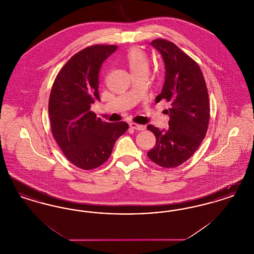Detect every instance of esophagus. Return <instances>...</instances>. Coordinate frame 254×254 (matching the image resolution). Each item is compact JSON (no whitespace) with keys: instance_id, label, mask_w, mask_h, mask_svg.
Listing matches in <instances>:
<instances>
[{"instance_id":"34e87169","label":"esophagus","mask_w":254,"mask_h":254,"mask_svg":"<svg viewBox=\"0 0 254 254\" xmlns=\"http://www.w3.org/2000/svg\"><path fill=\"white\" fill-rule=\"evenodd\" d=\"M129 127L133 128V129H136V130H144L145 129V127L142 126V125H138V124H135V123H130L129 124Z\"/></svg>"}]
</instances>
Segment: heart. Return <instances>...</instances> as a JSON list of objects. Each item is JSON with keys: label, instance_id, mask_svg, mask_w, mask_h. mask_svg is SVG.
I'll list each match as a JSON object with an SVG mask.
<instances>
[{"label": "heart", "instance_id": "b5f03b06", "mask_svg": "<svg viewBox=\"0 0 254 254\" xmlns=\"http://www.w3.org/2000/svg\"><path fill=\"white\" fill-rule=\"evenodd\" d=\"M127 64L131 74L148 70L149 62L145 52L138 48L129 49L127 54Z\"/></svg>", "mask_w": 254, "mask_h": 254}]
</instances>
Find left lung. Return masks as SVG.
Instances as JSON below:
<instances>
[{
  "label": "left lung",
  "mask_w": 254,
  "mask_h": 254,
  "mask_svg": "<svg viewBox=\"0 0 254 254\" xmlns=\"http://www.w3.org/2000/svg\"><path fill=\"white\" fill-rule=\"evenodd\" d=\"M150 45L161 54L166 69L165 84L156 103L170 102L169 129L152 125L156 145L148 158L163 168H176L193 155L205 138L209 121V101L203 73L195 61L176 45L157 39Z\"/></svg>",
  "instance_id": "1"
}]
</instances>
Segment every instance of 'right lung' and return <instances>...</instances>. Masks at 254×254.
Here are the masks:
<instances>
[{"mask_svg": "<svg viewBox=\"0 0 254 254\" xmlns=\"http://www.w3.org/2000/svg\"><path fill=\"white\" fill-rule=\"evenodd\" d=\"M117 46L96 45L73 55L52 85L49 113L52 134L64 156L80 169L106 163L117 139L127 131L126 122L97 118L90 106L100 100L99 71Z\"/></svg>", "mask_w": 254, "mask_h": 254, "instance_id": "right-lung-1", "label": "right lung"}]
</instances>
